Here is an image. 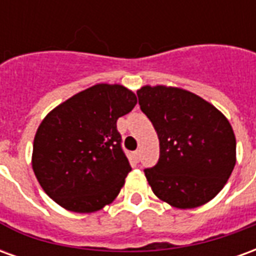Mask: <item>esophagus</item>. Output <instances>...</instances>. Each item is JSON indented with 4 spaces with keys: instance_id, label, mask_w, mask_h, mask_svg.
<instances>
[{
    "instance_id": "1",
    "label": "esophagus",
    "mask_w": 256,
    "mask_h": 256,
    "mask_svg": "<svg viewBox=\"0 0 256 256\" xmlns=\"http://www.w3.org/2000/svg\"><path fill=\"white\" fill-rule=\"evenodd\" d=\"M132 159H133V162H137L140 160V150H134L133 154H132Z\"/></svg>"
}]
</instances>
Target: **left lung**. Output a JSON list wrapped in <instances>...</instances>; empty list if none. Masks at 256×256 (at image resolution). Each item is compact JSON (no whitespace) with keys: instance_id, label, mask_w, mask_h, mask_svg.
Returning a JSON list of instances; mask_svg holds the SVG:
<instances>
[{"instance_id":"1","label":"left lung","mask_w":256,"mask_h":256,"mask_svg":"<svg viewBox=\"0 0 256 256\" xmlns=\"http://www.w3.org/2000/svg\"><path fill=\"white\" fill-rule=\"evenodd\" d=\"M137 96L160 144L159 162L144 170L154 193L184 210L214 198L236 164V137L229 120L188 90L144 86Z\"/></svg>"}]
</instances>
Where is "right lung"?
I'll list each match as a JSON object with an SVG mask.
<instances>
[{"label": "right lung", "instance_id": "obj_1", "mask_svg": "<svg viewBox=\"0 0 256 256\" xmlns=\"http://www.w3.org/2000/svg\"><path fill=\"white\" fill-rule=\"evenodd\" d=\"M136 104L122 84H98L48 114L34 138L32 170L49 198L74 212L114 202L132 170L116 120Z\"/></svg>", "mask_w": 256, "mask_h": 256}]
</instances>
